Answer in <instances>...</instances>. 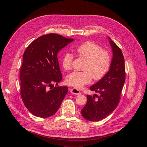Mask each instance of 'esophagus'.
I'll use <instances>...</instances> for the list:
<instances>
[{"label":"esophagus","instance_id":"obj_1","mask_svg":"<svg viewBox=\"0 0 147 147\" xmlns=\"http://www.w3.org/2000/svg\"><path fill=\"white\" fill-rule=\"evenodd\" d=\"M70 92L72 94H74V95H80V92L79 90L76 89V88H72L71 90H70Z\"/></svg>","mask_w":147,"mask_h":147}]
</instances>
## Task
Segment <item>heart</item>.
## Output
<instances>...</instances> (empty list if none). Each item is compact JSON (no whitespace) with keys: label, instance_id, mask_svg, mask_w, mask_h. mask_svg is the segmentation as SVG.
I'll return each instance as SVG.
<instances>
[{"label":"heart","instance_id":"b5f03b06","mask_svg":"<svg viewBox=\"0 0 147 147\" xmlns=\"http://www.w3.org/2000/svg\"><path fill=\"white\" fill-rule=\"evenodd\" d=\"M77 55L86 59L84 66V71H74L66 77L69 85L80 89L84 86L90 84L92 78L99 80L103 78L108 72L111 63V56L109 52L102 49L96 44L91 41H87L76 48ZM73 56L66 52L61 59V65L66 70L71 69Z\"/></svg>","mask_w":147,"mask_h":147}]
</instances>
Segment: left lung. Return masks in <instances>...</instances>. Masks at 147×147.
I'll return each mask as SVG.
<instances>
[{"mask_svg":"<svg viewBox=\"0 0 147 147\" xmlns=\"http://www.w3.org/2000/svg\"><path fill=\"white\" fill-rule=\"evenodd\" d=\"M108 39L113 52L110 69L103 78L90 87L91 91L99 93V96L96 94L93 96L87 95V103L81 110L82 116L89 121L101 120L114 111L120 102L125 81L123 53L111 38Z\"/></svg>","mask_w":147,"mask_h":147,"instance_id":"left-lung-1","label":"left lung"}]
</instances>
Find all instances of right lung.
Masks as SVG:
<instances>
[{"label": "right lung", "instance_id": "add662e5", "mask_svg": "<svg viewBox=\"0 0 147 147\" xmlns=\"http://www.w3.org/2000/svg\"><path fill=\"white\" fill-rule=\"evenodd\" d=\"M73 40L51 33L39 36L26 49L20 73V94L34 115L43 118L53 116L67 94V87H54L53 84L57 85L62 79L57 53Z\"/></svg>", "mask_w": 147, "mask_h": 147}]
</instances>
